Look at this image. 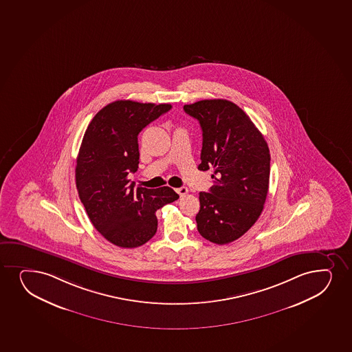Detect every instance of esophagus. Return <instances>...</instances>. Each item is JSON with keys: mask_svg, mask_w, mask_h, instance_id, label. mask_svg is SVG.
Instances as JSON below:
<instances>
[{"mask_svg": "<svg viewBox=\"0 0 352 352\" xmlns=\"http://www.w3.org/2000/svg\"><path fill=\"white\" fill-rule=\"evenodd\" d=\"M176 191H177V194L179 195L181 197H183V196H186V195L188 194V188H186V186H181V188H177Z\"/></svg>", "mask_w": 352, "mask_h": 352, "instance_id": "obj_1", "label": "esophagus"}]
</instances>
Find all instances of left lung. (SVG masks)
<instances>
[{
  "mask_svg": "<svg viewBox=\"0 0 352 352\" xmlns=\"http://www.w3.org/2000/svg\"><path fill=\"white\" fill-rule=\"evenodd\" d=\"M202 128L198 169L214 168V186L199 192L197 230L219 245L234 242L255 224L267 199L270 153L262 133L239 105L203 100L184 105Z\"/></svg>",
  "mask_w": 352,
  "mask_h": 352,
  "instance_id": "1",
  "label": "left lung"
}]
</instances>
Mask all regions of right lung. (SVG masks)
<instances>
[{"instance_id":"add662e5","label":"right lung","mask_w":352,"mask_h":352,"mask_svg":"<svg viewBox=\"0 0 352 352\" xmlns=\"http://www.w3.org/2000/svg\"><path fill=\"white\" fill-rule=\"evenodd\" d=\"M170 109L166 103L115 101L85 130L75 170L77 191L96 230L118 247H141L153 239L156 211L179 197L169 186L135 190L128 178L140 163L138 133Z\"/></svg>"}]
</instances>
